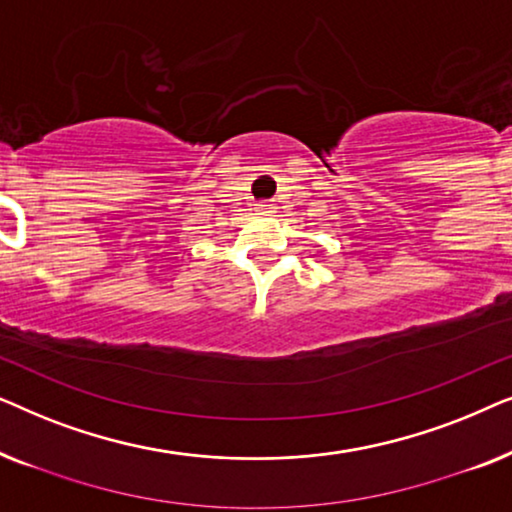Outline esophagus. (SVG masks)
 Returning <instances> with one entry per match:
<instances>
[{
	"label": "esophagus",
	"mask_w": 512,
	"mask_h": 512,
	"mask_svg": "<svg viewBox=\"0 0 512 512\" xmlns=\"http://www.w3.org/2000/svg\"><path fill=\"white\" fill-rule=\"evenodd\" d=\"M256 212L258 214H272V212H275V205H270V202H261V205H256Z\"/></svg>",
	"instance_id": "esophagus-1"
}]
</instances>
